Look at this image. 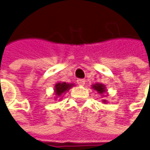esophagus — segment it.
<instances>
[{
    "mask_svg": "<svg viewBox=\"0 0 150 150\" xmlns=\"http://www.w3.org/2000/svg\"><path fill=\"white\" fill-rule=\"evenodd\" d=\"M76 82H77L78 85H80V86H83L85 84V80L84 79H78Z\"/></svg>",
    "mask_w": 150,
    "mask_h": 150,
    "instance_id": "obj_1",
    "label": "esophagus"
}]
</instances>
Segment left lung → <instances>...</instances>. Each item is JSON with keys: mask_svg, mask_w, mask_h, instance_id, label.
I'll return each mask as SVG.
<instances>
[{"mask_svg": "<svg viewBox=\"0 0 150 150\" xmlns=\"http://www.w3.org/2000/svg\"><path fill=\"white\" fill-rule=\"evenodd\" d=\"M92 88H93L95 91H97L100 94H103V93L106 91L105 86H104L103 84H100V83H96V84H94V85L92 86ZM104 102H105V100H104Z\"/></svg>", "mask_w": 150, "mask_h": 150, "instance_id": "8db88e82", "label": "left lung"}]
</instances>
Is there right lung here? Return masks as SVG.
Returning <instances> with one entry per match:
<instances>
[{
    "label": "right lung",
    "mask_w": 150,
    "mask_h": 150,
    "mask_svg": "<svg viewBox=\"0 0 150 150\" xmlns=\"http://www.w3.org/2000/svg\"><path fill=\"white\" fill-rule=\"evenodd\" d=\"M73 85L74 84H69V83H58L55 85V95H56V98H59L64 92L68 91Z\"/></svg>",
    "instance_id": "1"
}]
</instances>
